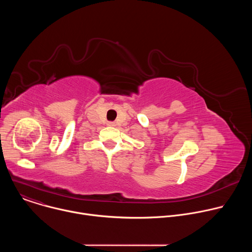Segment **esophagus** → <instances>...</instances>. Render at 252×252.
Returning <instances> with one entry per match:
<instances>
[{"instance_id":"esophagus-1","label":"esophagus","mask_w":252,"mask_h":252,"mask_svg":"<svg viewBox=\"0 0 252 252\" xmlns=\"http://www.w3.org/2000/svg\"><path fill=\"white\" fill-rule=\"evenodd\" d=\"M107 126H115L116 125H115V123H114V122H109V123H107Z\"/></svg>"}]
</instances>
